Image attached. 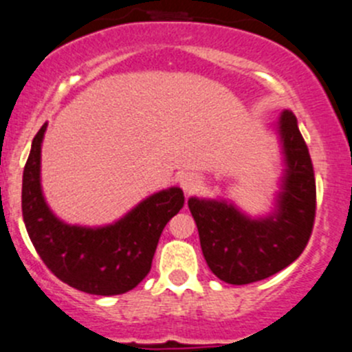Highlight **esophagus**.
<instances>
[{
    "label": "esophagus",
    "instance_id": "1",
    "mask_svg": "<svg viewBox=\"0 0 352 352\" xmlns=\"http://www.w3.org/2000/svg\"><path fill=\"white\" fill-rule=\"evenodd\" d=\"M198 183H200V179H198V176L193 175V173H184V175L179 177V186L183 188L186 193H191V191L197 190Z\"/></svg>",
    "mask_w": 352,
    "mask_h": 352
}]
</instances>
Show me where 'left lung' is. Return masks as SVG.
I'll list each match as a JSON object with an SVG mask.
<instances>
[{"label":"left lung","mask_w":352,"mask_h":352,"mask_svg":"<svg viewBox=\"0 0 352 352\" xmlns=\"http://www.w3.org/2000/svg\"><path fill=\"white\" fill-rule=\"evenodd\" d=\"M272 130L284 169L267 214H246L229 198H188L208 269L234 286L256 283L286 269L301 255L311 234L315 176L298 120L284 109Z\"/></svg>","instance_id":"obj_1"}]
</instances>
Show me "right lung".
I'll return each instance as SVG.
<instances>
[{
  "label": "right lung",
  "mask_w": 352,
  "mask_h": 352,
  "mask_svg": "<svg viewBox=\"0 0 352 352\" xmlns=\"http://www.w3.org/2000/svg\"><path fill=\"white\" fill-rule=\"evenodd\" d=\"M47 123L32 140L22 179V215L34 248L47 269L68 286L97 296L123 294L151 272L164 226L184 204L183 190L166 188L138 201L104 226L61 221L41 184V151Z\"/></svg>",
  "instance_id": "obj_1"
}]
</instances>
